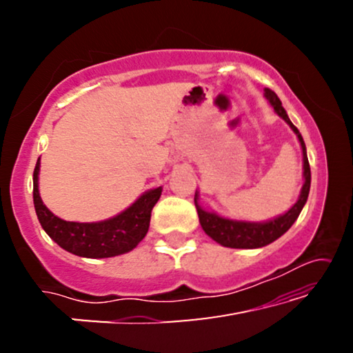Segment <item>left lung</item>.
Wrapping results in <instances>:
<instances>
[{
  "mask_svg": "<svg viewBox=\"0 0 353 353\" xmlns=\"http://www.w3.org/2000/svg\"><path fill=\"white\" fill-rule=\"evenodd\" d=\"M265 98H267L270 101V104L273 105L274 112H276L279 117L286 120L289 127H291L294 130V133L297 134L299 141H301L302 152H303V178H305V183H303L301 196H299V201L296 204H294L284 215L270 221H265V223H250V221L228 220V219H223V216H219L216 214H212V212H205L199 204H197V194H196L194 204L197 209V215H199L202 230H204L212 239L216 241V243L225 245V248L255 249V248H263V245L276 241L279 236L286 233V231L292 226L294 221L297 220L302 207L305 205L307 202L308 191H310L312 175H310V163H308V159H307L305 143H303L299 130L294 127V123L289 120L286 110H284L281 101H279L276 93L267 88L265 90Z\"/></svg>",
  "mask_w": 353,
  "mask_h": 353,
  "instance_id": "1",
  "label": "left lung"
}]
</instances>
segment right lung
Masks as SVG:
<instances>
[{
    "mask_svg": "<svg viewBox=\"0 0 353 353\" xmlns=\"http://www.w3.org/2000/svg\"><path fill=\"white\" fill-rule=\"evenodd\" d=\"M38 172H40V159L33 172V204L38 220L54 243L67 252L80 257H115L137 248L139 241L148 233L152 207L157 204L162 192V188L144 192L133 205L114 219L98 223H77V221L61 220L43 204L38 192Z\"/></svg>",
    "mask_w": 353,
    "mask_h": 353,
    "instance_id": "1",
    "label": "right lung"
}]
</instances>
